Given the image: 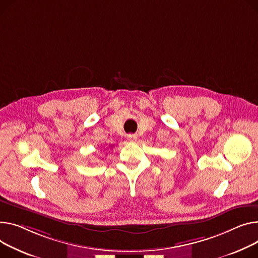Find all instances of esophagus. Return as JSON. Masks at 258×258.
I'll return each mask as SVG.
<instances>
[{"instance_id": "1", "label": "esophagus", "mask_w": 258, "mask_h": 258, "mask_svg": "<svg viewBox=\"0 0 258 258\" xmlns=\"http://www.w3.org/2000/svg\"><path fill=\"white\" fill-rule=\"evenodd\" d=\"M127 140L130 142H136L137 141V136L133 135V134H130V135H127Z\"/></svg>"}]
</instances>
